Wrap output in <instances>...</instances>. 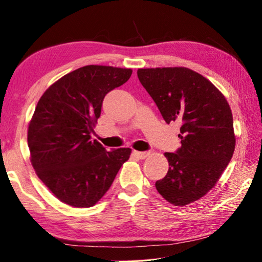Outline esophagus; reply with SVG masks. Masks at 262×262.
Listing matches in <instances>:
<instances>
[{
  "instance_id": "34e87169",
  "label": "esophagus",
  "mask_w": 262,
  "mask_h": 262,
  "mask_svg": "<svg viewBox=\"0 0 262 262\" xmlns=\"http://www.w3.org/2000/svg\"><path fill=\"white\" fill-rule=\"evenodd\" d=\"M132 153L138 159H146L149 155V152H138V150H134Z\"/></svg>"
}]
</instances>
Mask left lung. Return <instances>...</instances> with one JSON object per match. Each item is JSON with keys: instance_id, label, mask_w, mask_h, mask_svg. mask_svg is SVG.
Masks as SVG:
<instances>
[{"instance_id": "8db88e82", "label": "left lung", "mask_w": 262, "mask_h": 262, "mask_svg": "<svg viewBox=\"0 0 262 262\" xmlns=\"http://www.w3.org/2000/svg\"><path fill=\"white\" fill-rule=\"evenodd\" d=\"M139 81L168 124H181L182 146L166 153L169 170L155 187L172 205L200 199L230 162L236 139L231 109L208 79L187 68L139 69Z\"/></svg>"}]
</instances>
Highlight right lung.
Here are the masks:
<instances>
[{
    "label": "right lung",
    "mask_w": 262,
    "mask_h": 262,
    "mask_svg": "<svg viewBox=\"0 0 262 262\" xmlns=\"http://www.w3.org/2000/svg\"><path fill=\"white\" fill-rule=\"evenodd\" d=\"M131 69L86 66L68 73L41 96L27 132L31 162L64 204L86 208L109 190L130 148L107 152L91 132L104 96L131 77Z\"/></svg>",
    "instance_id": "obj_1"
}]
</instances>
